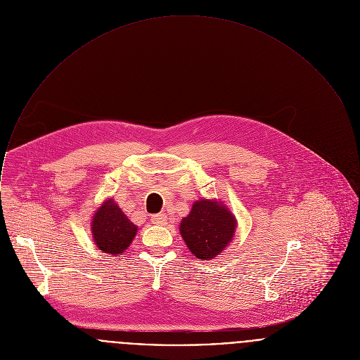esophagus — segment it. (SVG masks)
<instances>
[{"label": "esophagus", "mask_w": 360, "mask_h": 360, "mask_svg": "<svg viewBox=\"0 0 360 360\" xmlns=\"http://www.w3.org/2000/svg\"><path fill=\"white\" fill-rule=\"evenodd\" d=\"M150 221H152V224H155V225H166L167 217H166L165 214H156V215H152Z\"/></svg>", "instance_id": "obj_1"}]
</instances>
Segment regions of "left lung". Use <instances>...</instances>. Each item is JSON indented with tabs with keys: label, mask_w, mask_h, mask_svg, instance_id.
<instances>
[{
	"label": "left lung",
	"mask_w": 360,
	"mask_h": 360,
	"mask_svg": "<svg viewBox=\"0 0 360 360\" xmlns=\"http://www.w3.org/2000/svg\"><path fill=\"white\" fill-rule=\"evenodd\" d=\"M238 221L228 207L201 198L180 224V233L190 251L201 261L218 257L235 238Z\"/></svg>",
	"instance_id": "8db88e82"
}]
</instances>
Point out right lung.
I'll use <instances>...</instances> for the list:
<instances>
[{"mask_svg": "<svg viewBox=\"0 0 360 360\" xmlns=\"http://www.w3.org/2000/svg\"><path fill=\"white\" fill-rule=\"evenodd\" d=\"M91 229L98 248L113 255L124 252L138 231L112 198H108L94 214Z\"/></svg>", "mask_w": 360, "mask_h": 360, "instance_id": "right-lung-1", "label": "right lung"}]
</instances>
